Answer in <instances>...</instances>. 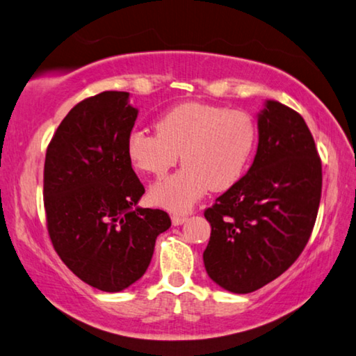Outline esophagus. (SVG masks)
I'll return each mask as SVG.
<instances>
[{"instance_id":"1","label":"esophagus","mask_w":356,"mask_h":356,"mask_svg":"<svg viewBox=\"0 0 356 356\" xmlns=\"http://www.w3.org/2000/svg\"><path fill=\"white\" fill-rule=\"evenodd\" d=\"M171 220H172V225L174 226H180V225H184L186 220H188V216H185V215H172Z\"/></svg>"}]
</instances>
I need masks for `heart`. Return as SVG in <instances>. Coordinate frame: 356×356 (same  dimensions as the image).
<instances>
[{"instance_id":"1","label":"heart","mask_w":356,"mask_h":356,"mask_svg":"<svg viewBox=\"0 0 356 356\" xmlns=\"http://www.w3.org/2000/svg\"><path fill=\"white\" fill-rule=\"evenodd\" d=\"M257 146V127L248 113L225 106L185 102L156 120V131L135 130L127 140V156L136 171L152 176L177 163L182 170L156 182L150 201L172 212H186L212 188L237 185Z\"/></svg>"}]
</instances>
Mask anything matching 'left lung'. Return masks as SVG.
Returning a JSON list of instances; mask_svg holds the SVG:
<instances>
[{"mask_svg": "<svg viewBox=\"0 0 356 356\" xmlns=\"http://www.w3.org/2000/svg\"><path fill=\"white\" fill-rule=\"evenodd\" d=\"M257 131L248 172L204 213L212 226L204 267L210 280L234 293L257 291L297 261L322 195L321 159L297 111L265 100Z\"/></svg>", "mask_w": 356, "mask_h": 356, "instance_id": "1", "label": "left lung"}]
</instances>
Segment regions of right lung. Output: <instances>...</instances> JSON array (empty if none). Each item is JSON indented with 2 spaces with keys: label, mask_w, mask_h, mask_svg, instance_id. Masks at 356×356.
<instances>
[{
  "label": "right lung",
  "mask_w": 356,
  "mask_h": 356,
  "mask_svg": "<svg viewBox=\"0 0 356 356\" xmlns=\"http://www.w3.org/2000/svg\"><path fill=\"white\" fill-rule=\"evenodd\" d=\"M138 118L130 94L105 91L80 102L47 149L44 204L51 243L78 278L120 292L146 273L170 215L138 206L144 186L127 156Z\"/></svg>",
  "instance_id": "obj_1"
}]
</instances>
